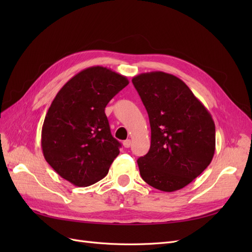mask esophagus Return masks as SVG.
Here are the masks:
<instances>
[{"label":"esophagus","mask_w":252,"mask_h":252,"mask_svg":"<svg viewBox=\"0 0 252 252\" xmlns=\"http://www.w3.org/2000/svg\"><path fill=\"white\" fill-rule=\"evenodd\" d=\"M130 145H131V141H130V140H125V141L123 142V146H124L125 148H129V147H130Z\"/></svg>","instance_id":"esophagus-1"}]
</instances>
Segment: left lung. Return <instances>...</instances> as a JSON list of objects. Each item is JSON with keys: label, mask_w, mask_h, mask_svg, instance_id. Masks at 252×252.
I'll list each match as a JSON object with an SVG mask.
<instances>
[{"label": "left lung", "mask_w": 252, "mask_h": 252, "mask_svg": "<svg viewBox=\"0 0 252 252\" xmlns=\"http://www.w3.org/2000/svg\"><path fill=\"white\" fill-rule=\"evenodd\" d=\"M151 128L148 154L138 158L142 179L166 192L187 186L211 163L216 126L211 114L186 84L152 71L132 79Z\"/></svg>", "instance_id": "left-lung-1"}]
</instances>
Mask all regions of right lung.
<instances>
[{"label": "right lung", "instance_id": "obj_1", "mask_svg": "<svg viewBox=\"0 0 252 252\" xmlns=\"http://www.w3.org/2000/svg\"><path fill=\"white\" fill-rule=\"evenodd\" d=\"M129 84L102 66L75 74L56 95L42 127V150L59 175L86 187L108 173L121 144L111 135L105 107Z\"/></svg>", "mask_w": 252, "mask_h": 252}]
</instances>
